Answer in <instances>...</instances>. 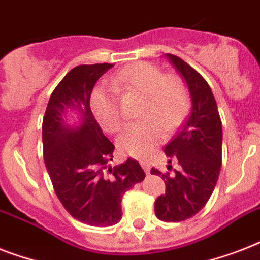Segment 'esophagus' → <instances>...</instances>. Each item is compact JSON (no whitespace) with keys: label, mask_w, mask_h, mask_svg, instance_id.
I'll return each instance as SVG.
<instances>
[{"label":"esophagus","mask_w":260,"mask_h":260,"mask_svg":"<svg viewBox=\"0 0 260 260\" xmlns=\"http://www.w3.org/2000/svg\"><path fill=\"white\" fill-rule=\"evenodd\" d=\"M140 165H142V167L144 169L146 174H150L151 165H150V162H148V160H142V162H140Z\"/></svg>","instance_id":"esophagus-1"}]
</instances>
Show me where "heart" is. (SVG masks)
I'll list each match as a JSON object with an SVG mask.
<instances>
[{"label":"heart","instance_id":"1","mask_svg":"<svg viewBox=\"0 0 260 260\" xmlns=\"http://www.w3.org/2000/svg\"><path fill=\"white\" fill-rule=\"evenodd\" d=\"M110 82L116 89L144 94L140 116L144 120L128 124L118 136V148L134 158H147L163 142V131L170 134L181 124L187 109V90L181 78L165 75L152 63L138 62L118 71ZM93 113L105 131L121 128L122 116L113 89L97 87L90 97Z\"/></svg>","mask_w":260,"mask_h":260}]
</instances>
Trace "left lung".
Listing matches in <instances>:
<instances>
[{"label": "left lung", "instance_id": "obj_1", "mask_svg": "<svg viewBox=\"0 0 260 260\" xmlns=\"http://www.w3.org/2000/svg\"><path fill=\"white\" fill-rule=\"evenodd\" d=\"M166 58L185 81L191 106L173 140L165 147L169 163L177 159L181 169L174 170V175L156 169L151 174L162 175L166 185V193L155 201L156 217L178 222L197 214L213 193L221 169L222 125L217 104L205 79L181 58L171 54H166Z\"/></svg>", "mask_w": 260, "mask_h": 260}]
</instances>
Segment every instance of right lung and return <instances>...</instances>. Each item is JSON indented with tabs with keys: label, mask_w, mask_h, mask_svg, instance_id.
<instances>
[{
	"label": "right lung",
	"mask_w": 260,
	"mask_h": 260,
	"mask_svg": "<svg viewBox=\"0 0 260 260\" xmlns=\"http://www.w3.org/2000/svg\"><path fill=\"white\" fill-rule=\"evenodd\" d=\"M112 67H74L52 91L43 118L44 163L55 193L73 217L93 226L117 224L122 196L146 177L134 159L109 166L113 143L90 109L94 85Z\"/></svg>",
	"instance_id": "add662e5"
}]
</instances>
